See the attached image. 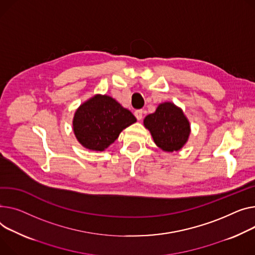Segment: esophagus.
<instances>
[{"mask_svg": "<svg viewBox=\"0 0 255 255\" xmlns=\"http://www.w3.org/2000/svg\"><path fill=\"white\" fill-rule=\"evenodd\" d=\"M134 115H135V117H136L137 120L140 121L141 119H142V117H143V112L141 110H137V111L134 112Z\"/></svg>", "mask_w": 255, "mask_h": 255, "instance_id": "obj_1", "label": "esophagus"}]
</instances>
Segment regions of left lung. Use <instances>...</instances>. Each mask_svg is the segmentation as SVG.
Segmentation results:
<instances>
[{"mask_svg": "<svg viewBox=\"0 0 255 255\" xmlns=\"http://www.w3.org/2000/svg\"><path fill=\"white\" fill-rule=\"evenodd\" d=\"M143 125L157 146L166 152L181 149L191 133V124L183 111L169 101L160 104L155 113L147 115Z\"/></svg>", "mask_w": 255, "mask_h": 255, "instance_id": "left-lung-1", "label": "left lung"}]
</instances>
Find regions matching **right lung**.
I'll list each match as a JSON object with an SVG mask.
<instances>
[{"label": "right lung", "instance_id": "obj_1", "mask_svg": "<svg viewBox=\"0 0 255 255\" xmlns=\"http://www.w3.org/2000/svg\"><path fill=\"white\" fill-rule=\"evenodd\" d=\"M135 122L136 118L115 98L95 94L75 112L73 130L77 140L84 147L104 151L125 128Z\"/></svg>", "mask_w": 255, "mask_h": 255}]
</instances>
